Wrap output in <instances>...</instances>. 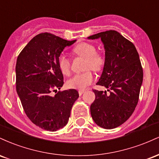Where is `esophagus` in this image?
Returning <instances> with one entry per match:
<instances>
[{
	"label": "esophagus",
	"mask_w": 159,
	"mask_h": 159,
	"mask_svg": "<svg viewBox=\"0 0 159 159\" xmlns=\"http://www.w3.org/2000/svg\"><path fill=\"white\" fill-rule=\"evenodd\" d=\"M84 93V90H79L78 91V94H79V96H81L82 94Z\"/></svg>",
	"instance_id": "obj_1"
}]
</instances>
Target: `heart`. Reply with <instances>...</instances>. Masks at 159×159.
Returning <instances> with one entry per match:
<instances>
[{
	"instance_id": "obj_1",
	"label": "heart",
	"mask_w": 159,
	"mask_h": 159,
	"mask_svg": "<svg viewBox=\"0 0 159 159\" xmlns=\"http://www.w3.org/2000/svg\"><path fill=\"white\" fill-rule=\"evenodd\" d=\"M73 52L78 56L85 58V69H91L98 72L105 64V58L100 53L96 52L93 45L88 43H81L73 48ZM57 66L61 72L65 75H69L71 71V62L69 58L64 54H61L57 57ZM93 81V75L90 71L76 74L69 78L67 86L71 89L78 90H85L86 87Z\"/></svg>"
}]
</instances>
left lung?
<instances>
[{
	"mask_svg": "<svg viewBox=\"0 0 159 159\" xmlns=\"http://www.w3.org/2000/svg\"><path fill=\"white\" fill-rule=\"evenodd\" d=\"M100 38L105 50L102 74L96 84L108 89L93 90L96 98L90 105L93 120L100 127L114 129L132 116L139 100L143 68L135 46L116 30L90 36Z\"/></svg>",
	"mask_w": 159,
	"mask_h": 159,
	"instance_id": "8db88e82",
	"label": "left lung"
}]
</instances>
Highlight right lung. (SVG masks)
<instances>
[{
  "instance_id": "obj_1",
  "label": "right lung",
  "mask_w": 159,
  "mask_h": 159,
  "mask_svg": "<svg viewBox=\"0 0 159 159\" xmlns=\"http://www.w3.org/2000/svg\"><path fill=\"white\" fill-rule=\"evenodd\" d=\"M75 41L42 33L33 38L18 56L16 91L27 117L45 130L55 132L64 127L79 96L74 89L57 92L64 83L57 57L65 47ZM52 92L57 93L53 97Z\"/></svg>"
}]
</instances>
